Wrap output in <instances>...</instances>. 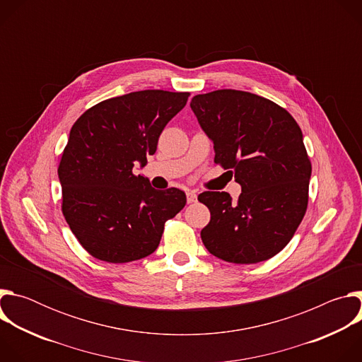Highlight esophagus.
Segmentation results:
<instances>
[{"instance_id": "esophagus-1", "label": "esophagus", "mask_w": 362, "mask_h": 362, "mask_svg": "<svg viewBox=\"0 0 362 362\" xmlns=\"http://www.w3.org/2000/svg\"><path fill=\"white\" fill-rule=\"evenodd\" d=\"M186 199L187 203H194L197 200V194L194 192H186Z\"/></svg>"}]
</instances>
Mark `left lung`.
Wrapping results in <instances>:
<instances>
[{
    "label": "left lung",
    "instance_id": "1",
    "mask_svg": "<svg viewBox=\"0 0 362 362\" xmlns=\"http://www.w3.org/2000/svg\"><path fill=\"white\" fill-rule=\"evenodd\" d=\"M190 107L214 141L215 163L242 187L236 203L226 192L199 194L211 211L200 232L203 245L232 264L269 259L306 212L313 168L300 127L276 103L240 90L197 94Z\"/></svg>",
    "mask_w": 362,
    "mask_h": 362
}]
</instances>
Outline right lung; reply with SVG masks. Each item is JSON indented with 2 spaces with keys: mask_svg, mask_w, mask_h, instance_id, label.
Wrapping results in <instances>:
<instances>
[{
  "mask_svg": "<svg viewBox=\"0 0 362 362\" xmlns=\"http://www.w3.org/2000/svg\"><path fill=\"white\" fill-rule=\"evenodd\" d=\"M189 93L143 90L86 110L70 130L59 165L63 215L94 257L110 264L141 259L158 249L166 221L186 204L185 192L156 190L136 176Z\"/></svg>",
  "mask_w": 362,
  "mask_h": 362,
  "instance_id": "obj_1",
  "label": "right lung"
}]
</instances>
